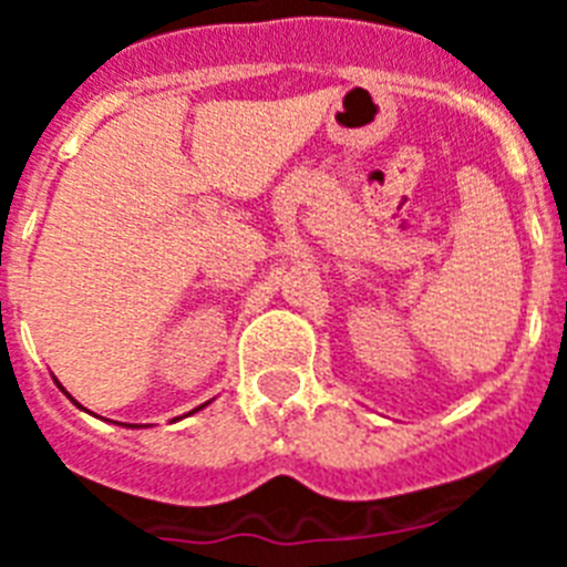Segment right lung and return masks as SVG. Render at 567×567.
<instances>
[{
	"label": "right lung",
	"mask_w": 567,
	"mask_h": 567,
	"mask_svg": "<svg viewBox=\"0 0 567 567\" xmlns=\"http://www.w3.org/2000/svg\"><path fill=\"white\" fill-rule=\"evenodd\" d=\"M73 403H76V400H73ZM76 405H79V403H76ZM204 405H209V403H204ZM204 405H198V409H193V412H189V414H195V412H202ZM184 417H187V414H184ZM175 420H182V417H175ZM133 429H138V425H133Z\"/></svg>",
	"instance_id": "right-lung-1"
}]
</instances>
